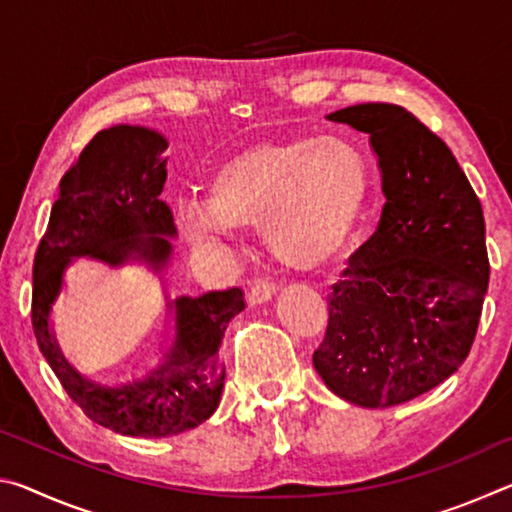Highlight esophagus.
<instances>
[{
  "instance_id": "1",
  "label": "esophagus",
  "mask_w": 512,
  "mask_h": 512,
  "mask_svg": "<svg viewBox=\"0 0 512 512\" xmlns=\"http://www.w3.org/2000/svg\"><path fill=\"white\" fill-rule=\"evenodd\" d=\"M277 284L273 282H255L253 287H250V293H248V302L250 305H264V302L271 300L275 293H277Z\"/></svg>"
}]
</instances>
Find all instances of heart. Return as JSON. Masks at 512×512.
Segmentation results:
<instances>
[{
	"mask_svg": "<svg viewBox=\"0 0 512 512\" xmlns=\"http://www.w3.org/2000/svg\"><path fill=\"white\" fill-rule=\"evenodd\" d=\"M370 171L357 146L293 137L248 146L214 171L210 201L178 207L194 237L230 241L257 228L271 253L296 271L327 266L348 246L368 201Z\"/></svg>",
	"mask_w": 512,
	"mask_h": 512,
	"instance_id": "b5f03b06",
	"label": "heart"
}]
</instances>
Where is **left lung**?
Listing matches in <instances>:
<instances>
[{"label":"left lung","mask_w":512,"mask_h":512,"mask_svg":"<svg viewBox=\"0 0 512 512\" xmlns=\"http://www.w3.org/2000/svg\"><path fill=\"white\" fill-rule=\"evenodd\" d=\"M366 133L386 196L377 232L329 293L314 368L329 391L386 409L461 368L488 291L479 198L447 144L395 103L327 115Z\"/></svg>","instance_id":"obj_1"}]
</instances>
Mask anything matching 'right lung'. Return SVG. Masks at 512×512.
<instances>
[{"label": "right lung", "instance_id": "1", "mask_svg": "<svg viewBox=\"0 0 512 512\" xmlns=\"http://www.w3.org/2000/svg\"><path fill=\"white\" fill-rule=\"evenodd\" d=\"M167 137L146 126L117 124L92 137L63 180L33 264V332L67 395L101 427L121 436L167 438L194 429L221 402L225 327L244 311L241 289L167 298L173 334L162 361L144 377L106 386L81 375L60 352L51 311L65 268L94 259L110 268H169L176 225L160 201L167 183Z\"/></svg>", "mask_w": 512, "mask_h": 512}]
</instances>
